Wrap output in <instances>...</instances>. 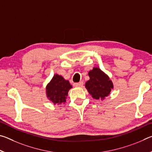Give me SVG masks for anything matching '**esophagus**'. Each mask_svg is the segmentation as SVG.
<instances>
[{
	"label": "esophagus",
	"instance_id": "1",
	"mask_svg": "<svg viewBox=\"0 0 152 152\" xmlns=\"http://www.w3.org/2000/svg\"><path fill=\"white\" fill-rule=\"evenodd\" d=\"M83 82H80L78 83H74V86L75 87H82L83 86Z\"/></svg>",
	"mask_w": 152,
	"mask_h": 152
}]
</instances>
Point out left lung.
Instances as JSON below:
<instances>
[{"label": "left lung", "instance_id": "left-lung-1", "mask_svg": "<svg viewBox=\"0 0 152 152\" xmlns=\"http://www.w3.org/2000/svg\"><path fill=\"white\" fill-rule=\"evenodd\" d=\"M90 79L85 83V88L92 97L96 100H104L114 88L109 76L98 67L88 72Z\"/></svg>", "mask_w": 152, "mask_h": 152}]
</instances>
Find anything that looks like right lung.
<instances>
[{"mask_svg":"<svg viewBox=\"0 0 152 152\" xmlns=\"http://www.w3.org/2000/svg\"><path fill=\"white\" fill-rule=\"evenodd\" d=\"M72 88V86L68 80L56 74L46 85V96L54 104H65L68 92Z\"/></svg>","mask_w":152,"mask_h":152,"instance_id":"1","label":"right lung"}]
</instances>
